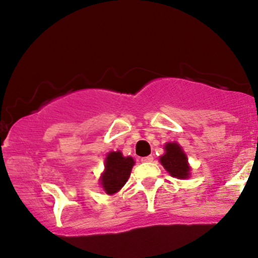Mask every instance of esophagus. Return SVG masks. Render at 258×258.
Masks as SVG:
<instances>
[{"label":"esophagus","mask_w":258,"mask_h":258,"mask_svg":"<svg viewBox=\"0 0 258 258\" xmlns=\"http://www.w3.org/2000/svg\"><path fill=\"white\" fill-rule=\"evenodd\" d=\"M153 156L149 155V156H144V158H142V162H152L153 161Z\"/></svg>","instance_id":"34e87169"}]
</instances>
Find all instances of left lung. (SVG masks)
<instances>
[{"label": "left lung", "instance_id": "obj_1", "mask_svg": "<svg viewBox=\"0 0 258 258\" xmlns=\"http://www.w3.org/2000/svg\"><path fill=\"white\" fill-rule=\"evenodd\" d=\"M165 155L160 158L162 166L172 177L186 178L189 177V166L185 154L177 143H167L165 146Z\"/></svg>", "mask_w": 258, "mask_h": 258}]
</instances>
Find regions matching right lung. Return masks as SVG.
I'll return each mask as SVG.
<instances>
[{
  "instance_id": "add662e5",
  "label": "right lung",
  "mask_w": 258,
  "mask_h": 258,
  "mask_svg": "<svg viewBox=\"0 0 258 258\" xmlns=\"http://www.w3.org/2000/svg\"><path fill=\"white\" fill-rule=\"evenodd\" d=\"M135 161L131 156H122L120 152H111L105 160V171L102 174L103 188L108 194L119 191L128 179Z\"/></svg>"
}]
</instances>
